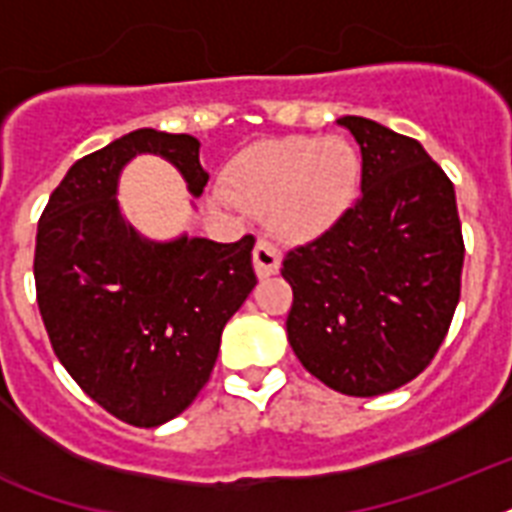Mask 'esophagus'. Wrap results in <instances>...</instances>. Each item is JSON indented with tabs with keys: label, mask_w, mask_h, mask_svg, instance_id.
Listing matches in <instances>:
<instances>
[{
	"label": "esophagus",
	"mask_w": 512,
	"mask_h": 512,
	"mask_svg": "<svg viewBox=\"0 0 512 512\" xmlns=\"http://www.w3.org/2000/svg\"><path fill=\"white\" fill-rule=\"evenodd\" d=\"M252 263H255L257 279H268L281 268V252L273 247L271 241L260 239L255 244V252H252Z\"/></svg>",
	"instance_id": "obj_1"
}]
</instances>
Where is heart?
I'll return each instance as SVG.
<instances>
[{"label": "heart", "mask_w": 512, "mask_h": 512, "mask_svg": "<svg viewBox=\"0 0 512 512\" xmlns=\"http://www.w3.org/2000/svg\"><path fill=\"white\" fill-rule=\"evenodd\" d=\"M361 172L350 140L295 135L236 156L225 172V193L236 207L268 215L281 239L313 241L353 209Z\"/></svg>", "instance_id": "1"}]
</instances>
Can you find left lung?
I'll return each mask as SVG.
<instances>
[{"label":"left lung","mask_w":512,"mask_h":512,"mask_svg":"<svg viewBox=\"0 0 512 512\" xmlns=\"http://www.w3.org/2000/svg\"><path fill=\"white\" fill-rule=\"evenodd\" d=\"M361 148V199L284 257L289 345L337 393L382 396L430 364L460 303L465 260L452 180L417 140L337 119Z\"/></svg>","instance_id":"left-lung-1"}]
</instances>
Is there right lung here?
<instances>
[{"label":"right lung","instance_id":"right-lung-1","mask_svg":"<svg viewBox=\"0 0 512 512\" xmlns=\"http://www.w3.org/2000/svg\"><path fill=\"white\" fill-rule=\"evenodd\" d=\"M199 146L151 127L108 143L66 172L36 228V303L52 350L92 401L135 428L191 406L257 284L252 236L156 241L122 215L119 177L143 154L170 162L199 199L209 180Z\"/></svg>","mask_w":512,"mask_h":512}]
</instances>
